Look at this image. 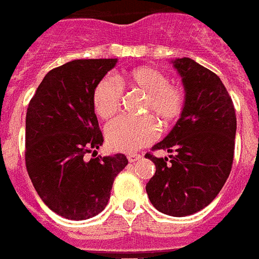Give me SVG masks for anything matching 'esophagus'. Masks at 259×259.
<instances>
[{
    "mask_svg": "<svg viewBox=\"0 0 259 259\" xmlns=\"http://www.w3.org/2000/svg\"><path fill=\"white\" fill-rule=\"evenodd\" d=\"M140 158H142V155H139V154H128L127 155V159H128V162H130V163L138 162Z\"/></svg>",
    "mask_w": 259,
    "mask_h": 259,
    "instance_id": "34e87169",
    "label": "esophagus"
}]
</instances>
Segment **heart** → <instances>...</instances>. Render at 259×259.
<instances>
[{"mask_svg":"<svg viewBox=\"0 0 259 259\" xmlns=\"http://www.w3.org/2000/svg\"><path fill=\"white\" fill-rule=\"evenodd\" d=\"M121 82L146 94L143 112L150 113L163 125L175 123L185 109L186 95L182 87L171 84L164 72L154 67H139L128 72ZM121 90L112 78L97 82L92 94V105L101 119H109L117 112ZM159 127L152 116L138 119L120 116L105 127V139L112 150L134 152L156 140Z\"/></svg>","mask_w":259,"mask_h":259,"instance_id":"1","label":"heart"}]
</instances>
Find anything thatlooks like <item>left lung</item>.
Here are the masks:
<instances>
[{
    "mask_svg": "<svg viewBox=\"0 0 259 259\" xmlns=\"http://www.w3.org/2000/svg\"><path fill=\"white\" fill-rule=\"evenodd\" d=\"M171 63L185 87V109L168 135L152 147L174 154L146 155L156 167L146 191L160 212L187 217L211 203L226 183L237 117L230 95L214 72L188 57Z\"/></svg>",
    "mask_w": 259,
    "mask_h": 259,
    "instance_id": "obj_1",
    "label": "left lung"
}]
</instances>
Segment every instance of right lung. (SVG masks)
<instances>
[{
    "label": "right lung",
    "instance_id": "1",
    "mask_svg": "<svg viewBox=\"0 0 259 259\" xmlns=\"http://www.w3.org/2000/svg\"><path fill=\"white\" fill-rule=\"evenodd\" d=\"M117 59L73 60L47 73L26 111L25 163L48 207L72 221L90 219L108 203L123 154L96 156L103 144L92 105L96 84Z\"/></svg>",
    "mask_w": 259,
    "mask_h": 259
}]
</instances>
